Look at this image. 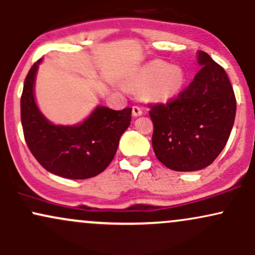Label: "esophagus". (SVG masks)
Instances as JSON below:
<instances>
[{
  "instance_id": "1",
  "label": "esophagus",
  "mask_w": 255,
  "mask_h": 255,
  "mask_svg": "<svg viewBox=\"0 0 255 255\" xmlns=\"http://www.w3.org/2000/svg\"><path fill=\"white\" fill-rule=\"evenodd\" d=\"M131 114H133L134 118H139L142 115V110L139 107H133L131 108Z\"/></svg>"
}]
</instances>
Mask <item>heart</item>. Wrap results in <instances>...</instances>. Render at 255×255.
<instances>
[{
  "mask_svg": "<svg viewBox=\"0 0 255 255\" xmlns=\"http://www.w3.org/2000/svg\"><path fill=\"white\" fill-rule=\"evenodd\" d=\"M129 84L141 90L142 96L148 101L164 103L181 92L184 84V74L178 66L154 60L140 67L129 78Z\"/></svg>",
  "mask_w": 255,
  "mask_h": 255,
  "instance_id": "1",
  "label": "heart"
}]
</instances>
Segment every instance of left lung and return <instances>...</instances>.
Here are the masks:
<instances>
[{
    "label": "left lung",
    "instance_id": "left-lung-1",
    "mask_svg": "<svg viewBox=\"0 0 255 255\" xmlns=\"http://www.w3.org/2000/svg\"><path fill=\"white\" fill-rule=\"evenodd\" d=\"M200 71L183 92L168 104L151 107L152 147L160 163L175 171L209 166L230 136L236 99L227 73L199 50Z\"/></svg>",
    "mask_w": 255,
    "mask_h": 255
}]
</instances>
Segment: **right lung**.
Wrapping results in <instances>:
<instances>
[{
  "label": "right lung",
  "mask_w": 255,
  "mask_h": 255,
  "mask_svg": "<svg viewBox=\"0 0 255 255\" xmlns=\"http://www.w3.org/2000/svg\"><path fill=\"white\" fill-rule=\"evenodd\" d=\"M40 62L28 72L20 101L26 144L51 174L73 180L97 176L114 159L120 137L130 125L131 108L116 111L97 105L80 124L54 125L43 115L34 97Z\"/></svg>",
  "instance_id": "1"
}]
</instances>
